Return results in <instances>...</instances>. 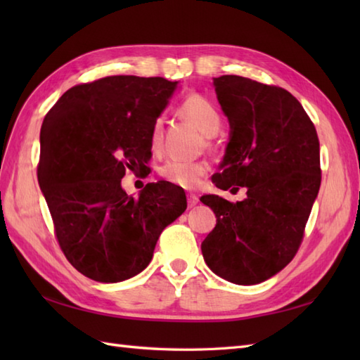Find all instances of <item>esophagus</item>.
I'll return each instance as SVG.
<instances>
[{
    "mask_svg": "<svg viewBox=\"0 0 360 360\" xmlns=\"http://www.w3.org/2000/svg\"><path fill=\"white\" fill-rule=\"evenodd\" d=\"M187 204H188V207H195V205L198 204V196L196 195H187Z\"/></svg>",
    "mask_w": 360,
    "mask_h": 360,
    "instance_id": "obj_1",
    "label": "esophagus"
}]
</instances>
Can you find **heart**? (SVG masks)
<instances>
[{
    "label": "heart",
    "instance_id": "b5f03b06",
    "mask_svg": "<svg viewBox=\"0 0 360 360\" xmlns=\"http://www.w3.org/2000/svg\"><path fill=\"white\" fill-rule=\"evenodd\" d=\"M181 110L190 120L195 122L205 136H215L223 124L217 106L201 94H190L186 97L181 103ZM162 131L164 119L158 117L151 127V147L155 150L162 143ZM205 173H207V165L204 162L179 158H170L159 168V174L162 176V179L182 188L196 187Z\"/></svg>",
    "mask_w": 360,
    "mask_h": 360
}]
</instances>
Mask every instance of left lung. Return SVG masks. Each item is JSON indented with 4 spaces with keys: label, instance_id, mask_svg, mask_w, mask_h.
Here are the masks:
<instances>
[{
    "label": "left lung",
    "instance_id": "1",
    "mask_svg": "<svg viewBox=\"0 0 360 360\" xmlns=\"http://www.w3.org/2000/svg\"><path fill=\"white\" fill-rule=\"evenodd\" d=\"M231 124V141L212 181L246 200L201 201L217 226L201 244L210 269L235 285H257L290 263L303 241L322 170L316 127L300 102L280 86L240 75L213 80Z\"/></svg>",
    "mask_w": 360,
    "mask_h": 360
}]
</instances>
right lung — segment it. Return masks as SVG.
<instances>
[{"instance_id":"1","label":"right lung","mask_w":360,"mask_h":360,"mask_svg":"<svg viewBox=\"0 0 360 360\" xmlns=\"http://www.w3.org/2000/svg\"><path fill=\"white\" fill-rule=\"evenodd\" d=\"M178 82L110 75L80 83L44 116L37 176L60 249L75 269L101 283L142 272L160 232L187 209L184 190L150 182L139 198L120 181L148 172L151 127Z\"/></svg>"}]
</instances>
